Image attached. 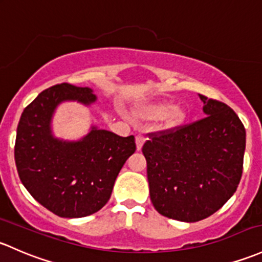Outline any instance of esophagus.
Here are the masks:
<instances>
[{
	"label": "esophagus",
	"mask_w": 262,
	"mask_h": 262,
	"mask_svg": "<svg viewBox=\"0 0 262 262\" xmlns=\"http://www.w3.org/2000/svg\"><path fill=\"white\" fill-rule=\"evenodd\" d=\"M144 142H145V138L144 137L142 136V134H138V136L136 137V143H137V149L138 150H140L142 149V147H143V144H144Z\"/></svg>",
	"instance_id": "esophagus-1"
}]
</instances>
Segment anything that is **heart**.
Here are the masks:
<instances>
[{"label": "heart", "mask_w": 262, "mask_h": 262, "mask_svg": "<svg viewBox=\"0 0 262 262\" xmlns=\"http://www.w3.org/2000/svg\"><path fill=\"white\" fill-rule=\"evenodd\" d=\"M169 101H156V103L149 104L145 106L142 112V117L148 118V119H158V118L164 117V125L166 128H176L180 126L187 119L188 112L183 105H174L170 110ZM167 114L166 115L165 113Z\"/></svg>", "instance_id": "obj_1"}]
</instances>
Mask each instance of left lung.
Listing matches in <instances>:
<instances>
[{
    "mask_svg": "<svg viewBox=\"0 0 262 262\" xmlns=\"http://www.w3.org/2000/svg\"><path fill=\"white\" fill-rule=\"evenodd\" d=\"M203 119L149 133L142 150L154 208L168 219L197 222L219 211L237 189L246 132L235 112L201 95Z\"/></svg>",
    "mask_w": 262,
    "mask_h": 262,
    "instance_id": "8db88e82",
    "label": "left lung"
}]
</instances>
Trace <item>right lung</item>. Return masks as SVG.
I'll use <instances>...</instances> for the list:
<instances>
[{
    "instance_id": "add662e5",
    "label": "right lung",
    "mask_w": 262,
    "mask_h": 262,
    "mask_svg": "<svg viewBox=\"0 0 262 262\" xmlns=\"http://www.w3.org/2000/svg\"><path fill=\"white\" fill-rule=\"evenodd\" d=\"M95 100L90 88L54 85L25 108L17 125L15 162L22 184L40 205L65 219L103 208L120 169L136 152L134 136L119 137L96 126L80 140L52 136V115L59 104L90 105Z\"/></svg>"
}]
</instances>
